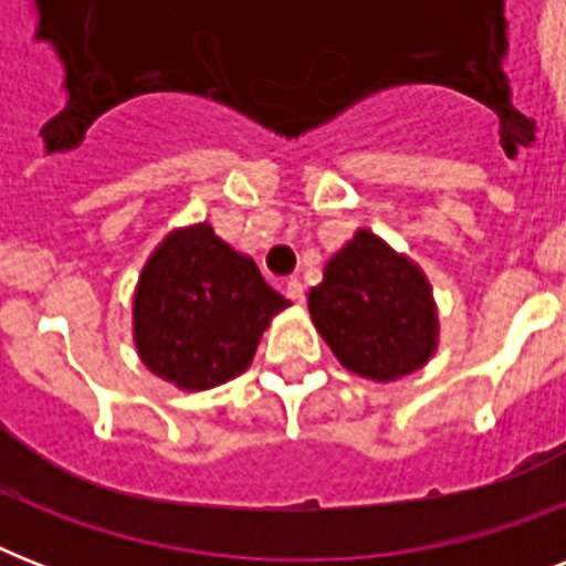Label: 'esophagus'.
Segmentation results:
<instances>
[{
    "mask_svg": "<svg viewBox=\"0 0 566 566\" xmlns=\"http://www.w3.org/2000/svg\"><path fill=\"white\" fill-rule=\"evenodd\" d=\"M284 296L291 302H296V305H305V284H302L300 279H291V282L284 284Z\"/></svg>",
    "mask_w": 566,
    "mask_h": 566,
    "instance_id": "esophagus-1",
    "label": "esophagus"
}]
</instances>
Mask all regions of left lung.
I'll return each instance as SVG.
<instances>
[{
    "mask_svg": "<svg viewBox=\"0 0 566 566\" xmlns=\"http://www.w3.org/2000/svg\"><path fill=\"white\" fill-rule=\"evenodd\" d=\"M308 311L337 361L373 381L420 370L438 349L429 279L367 229L332 255Z\"/></svg>",
    "mask_w": 566,
    "mask_h": 566,
    "instance_id": "1",
    "label": "left lung"
}]
</instances>
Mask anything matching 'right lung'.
Here are the masks:
<instances>
[{
    "label": "right lung",
    "mask_w": 566,
    "mask_h": 566,
    "mask_svg": "<svg viewBox=\"0 0 566 566\" xmlns=\"http://www.w3.org/2000/svg\"><path fill=\"white\" fill-rule=\"evenodd\" d=\"M287 305L252 258L196 222L170 231L137 279V355L164 381L208 390L247 370L270 319Z\"/></svg>",
    "instance_id": "add662e5"
}]
</instances>
